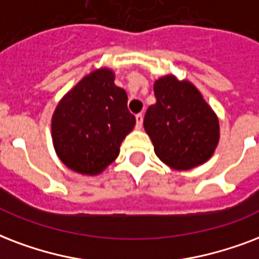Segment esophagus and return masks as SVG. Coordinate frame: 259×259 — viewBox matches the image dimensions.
Segmentation results:
<instances>
[{
	"label": "esophagus",
	"mask_w": 259,
	"mask_h": 259,
	"mask_svg": "<svg viewBox=\"0 0 259 259\" xmlns=\"http://www.w3.org/2000/svg\"><path fill=\"white\" fill-rule=\"evenodd\" d=\"M135 117H136V130H140V128H142V124H143V115H142V113H138Z\"/></svg>",
	"instance_id": "esophagus-1"
}]
</instances>
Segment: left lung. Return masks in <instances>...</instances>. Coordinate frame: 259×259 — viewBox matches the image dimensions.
Listing matches in <instances>:
<instances>
[{
	"label": "left lung",
	"mask_w": 259,
	"mask_h": 259,
	"mask_svg": "<svg viewBox=\"0 0 259 259\" xmlns=\"http://www.w3.org/2000/svg\"><path fill=\"white\" fill-rule=\"evenodd\" d=\"M157 102L148 107L144 130L154 151L176 170H189L212 157L219 143V119L188 81L165 75L154 83Z\"/></svg>",
	"instance_id": "8db88e82"
}]
</instances>
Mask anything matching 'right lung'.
Returning a JSON list of instances; mask_svg holds the SVG:
<instances>
[{"instance_id": "1", "label": "right lung", "mask_w": 259, "mask_h": 259, "mask_svg": "<svg viewBox=\"0 0 259 259\" xmlns=\"http://www.w3.org/2000/svg\"><path fill=\"white\" fill-rule=\"evenodd\" d=\"M127 101L125 90L115 85L112 70L98 69L82 78L54 112L51 131L59 159L88 176L111 165L136 123Z\"/></svg>"}]
</instances>
